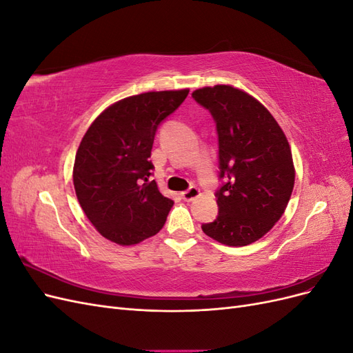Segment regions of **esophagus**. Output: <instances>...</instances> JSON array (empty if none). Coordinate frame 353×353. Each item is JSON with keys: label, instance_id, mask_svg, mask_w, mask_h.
<instances>
[{"label": "esophagus", "instance_id": "1", "mask_svg": "<svg viewBox=\"0 0 353 353\" xmlns=\"http://www.w3.org/2000/svg\"><path fill=\"white\" fill-rule=\"evenodd\" d=\"M181 196H183V199L185 201H193L194 199H197L200 196V190L197 187H190L187 191H183Z\"/></svg>", "mask_w": 353, "mask_h": 353}]
</instances>
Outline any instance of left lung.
<instances>
[{"label":"left lung","mask_w":353,"mask_h":353,"mask_svg":"<svg viewBox=\"0 0 353 353\" xmlns=\"http://www.w3.org/2000/svg\"><path fill=\"white\" fill-rule=\"evenodd\" d=\"M193 99L216 122L219 176L218 218L203 232L241 248L262 239L283 216L294 187L290 144L265 105L232 85L196 90Z\"/></svg>","instance_id":"1"}]
</instances>
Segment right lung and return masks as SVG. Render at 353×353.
Instances as JSON below:
<instances>
[{"label":"right lung","mask_w":353,"mask_h":353,"mask_svg":"<svg viewBox=\"0 0 353 353\" xmlns=\"http://www.w3.org/2000/svg\"><path fill=\"white\" fill-rule=\"evenodd\" d=\"M188 88L148 91L113 103L85 132L73 165L79 205L104 239L132 245L163 228L174 200L150 181L159 123L175 112Z\"/></svg>","instance_id":"1"}]
</instances>
